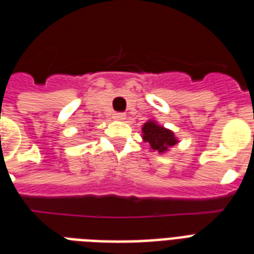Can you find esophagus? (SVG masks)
<instances>
[{
    "mask_svg": "<svg viewBox=\"0 0 254 254\" xmlns=\"http://www.w3.org/2000/svg\"><path fill=\"white\" fill-rule=\"evenodd\" d=\"M125 117H127V115H125V113H123V112H117V113H115V115H113V119L119 120V121H123V120H125Z\"/></svg>",
    "mask_w": 254,
    "mask_h": 254,
    "instance_id": "obj_1",
    "label": "esophagus"
}]
</instances>
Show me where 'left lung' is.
I'll list each match as a JSON object with an SVG mask.
<instances>
[{
	"label": "left lung",
	"instance_id": "1",
	"mask_svg": "<svg viewBox=\"0 0 254 254\" xmlns=\"http://www.w3.org/2000/svg\"><path fill=\"white\" fill-rule=\"evenodd\" d=\"M142 133L143 141L158 153H165L169 147L174 146L178 142L173 131L161 127L154 121H147L142 127Z\"/></svg>",
	"mask_w": 254,
	"mask_h": 254
}]
</instances>
